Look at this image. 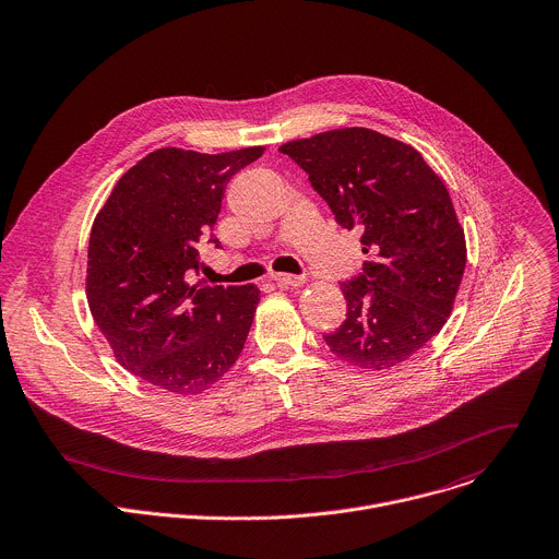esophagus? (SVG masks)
I'll use <instances>...</instances> for the list:
<instances>
[{
	"label": "esophagus",
	"mask_w": 559,
	"mask_h": 559,
	"mask_svg": "<svg viewBox=\"0 0 559 559\" xmlns=\"http://www.w3.org/2000/svg\"><path fill=\"white\" fill-rule=\"evenodd\" d=\"M270 278L281 287H300L305 283V276H294V274H272Z\"/></svg>",
	"instance_id": "34e87169"
}]
</instances>
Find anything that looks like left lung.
Returning <instances> with one entry per match:
<instances>
[{
	"label": "left lung",
	"mask_w": 559,
	"mask_h": 559,
	"mask_svg": "<svg viewBox=\"0 0 559 559\" xmlns=\"http://www.w3.org/2000/svg\"><path fill=\"white\" fill-rule=\"evenodd\" d=\"M335 222L361 230V274L342 283L346 320L324 335L342 361L386 370L448 322L467 246L450 193L421 153L366 127L285 142Z\"/></svg>",
	"instance_id": "8db88e82"
}]
</instances>
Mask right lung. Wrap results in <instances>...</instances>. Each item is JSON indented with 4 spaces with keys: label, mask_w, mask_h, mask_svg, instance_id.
<instances>
[{
    "label": "right lung",
    "mask_w": 559,
    "mask_h": 559,
    "mask_svg": "<svg viewBox=\"0 0 559 559\" xmlns=\"http://www.w3.org/2000/svg\"><path fill=\"white\" fill-rule=\"evenodd\" d=\"M263 151L157 148L118 179L94 219L90 311L114 357L151 386L204 393L243 350L259 287H204L189 278L200 267V241L217 224L228 179Z\"/></svg>",
    "instance_id": "add662e5"
}]
</instances>
